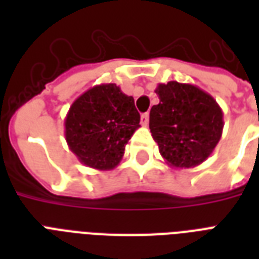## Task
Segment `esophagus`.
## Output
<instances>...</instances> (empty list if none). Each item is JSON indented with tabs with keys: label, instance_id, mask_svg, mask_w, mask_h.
<instances>
[{
	"label": "esophagus",
	"instance_id": "esophagus-1",
	"mask_svg": "<svg viewBox=\"0 0 259 259\" xmlns=\"http://www.w3.org/2000/svg\"><path fill=\"white\" fill-rule=\"evenodd\" d=\"M148 123H149V114L144 113L141 115V125L142 126H148Z\"/></svg>",
	"mask_w": 259,
	"mask_h": 259
}]
</instances>
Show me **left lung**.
<instances>
[{"label": "left lung", "instance_id": "left-lung-1", "mask_svg": "<svg viewBox=\"0 0 259 259\" xmlns=\"http://www.w3.org/2000/svg\"><path fill=\"white\" fill-rule=\"evenodd\" d=\"M160 103L150 109L149 129L166 164L193 168L211 156L223 132V111L195 84L158 83Z\"/></svg>", "mask_w": 259, "mask_h": 259}]
</instances>
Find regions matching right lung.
<instances>
[{"mask_svg": "<svg viewBox=\"0 0 259 259\" xmlns=\"http://www.w3.org/2000/svg\"><path fill=\"white\" fill-rule=\"evenodd\" d=\"M64 134L71 152L86 166L114 169L125 146L140 127L134 98L115 83L91 87L71 105L64 119Z\"/></svg>", "mask_w": 259, "mask_h": 259, "instance_id": "right-lung-1", "label": "right lung"}]
</instances>
